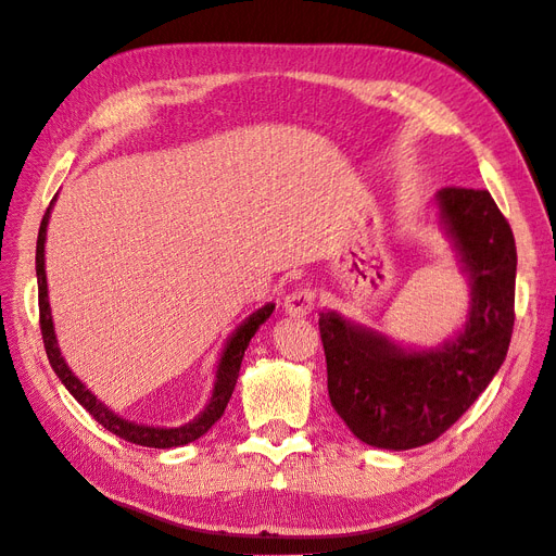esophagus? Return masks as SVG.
<instances>
[{
  "instance_id": "1",
  "label": "esophagus",
  "mask_w": 556,
  "mask_h": 556,
  "mask_svg": "<svg viewBox=\"0 0 556 556\" xmlns=\"http://www.w3.org/2000/svg\"><path fill=\"white\" fill-rule=\"evenodd\" d=\"M316 307V291L314 289H295L283 298V312L289 316L302 318L312 314Z\"/></svg>"
}]
</instances>
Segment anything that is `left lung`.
Returning a JSON list of instances; mask_svg holds the SVG:
<instances>
[{
    "instance_id": "8db88e82",
    "label": "left lung",
    "mask_w": 556,
    "mask_h": 556,
    "mask_svg": "<svg viewBox=\"0 0 556 556\" xmlns=\"http://www.w3.org/2000/svg\"><path fill=\"white\" fill-rule=\"evenodd\" d=\"M434 203L471 286L467 324L453 339L414 351L337 312L318 318L332 408L386 451L432 443L453 427L504 365L515 324V238L490 191L445 187Z\"/></svg>"
}]
</instances>
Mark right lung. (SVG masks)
<instances>
[{"mask_svg": "<svg viewBox=\"0 0 556 556\" xmlns=\"http://www.w3.org/2000/svg\"><path fill=\"white\" fill-rule=\"evenodd\" d=\"M55 203V199H52ZM50 207L43 214V222L39 228V240H37V279H39V316H41V334H43V346L48 353V361L60 376V381L64 388L78 400V404L92 416L99 425H103L109 432L115 437L136 443V445H148V447H177V445H187L195 439H201L207 429L217 422L224 410L228 406V400L236 390L238 383V374L244 351L252 342V337L256 330L265 324L270 314L275 312V304H265L258 312H254L249 318H244L240 328L232 332L226 339V346L222 351L217 374H214V388H212V397L205 404L199 416L189 420L187 425L180 427H152V425H140L134 420H127L117 416L115 410H111L103 402H99L92 390H87L85 383L78 379V376L68 369L66 361L62 357V351L58 346V337H55V326H52V314H50V302H48V281H46V230H48V219H50Z\"/></svg>", "mask_w": 556, "mask_h": 556, "instance_id": "obj_1", "label": "right lung"}]
</instances>
